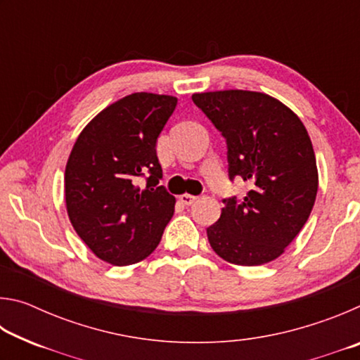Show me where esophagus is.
Listing matches in <instances>:
<instances>
[{
  "label": "esophagus",
  "mask_w": 360,
  "mask_h": 360,
  "mask_svg": "<svg viewBox=\"0 0 360 360\" xmlns=\"http://www.w3.org/2000/svg\"><path fill=\"white\" fill-rule=\"evenodd\" d=\"M197 198L198 197H195V195H191V193H182V195H179V200H181V203H184V205H193L195 202H197Z\"/></svg>",
  "instance_id": "esophagus-1"
}]
</instances>
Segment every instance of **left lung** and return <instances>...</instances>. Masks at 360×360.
I'll return each instance as SVG.
<instances>
[{"label": "left lung", "mask_w": 360, "mask_h": 360, "mask_svg": "<svg viewBox=\"0 0 360 360\" xmlns=\"http://www.w3.org/2000/svg\"><path fill=\"white\" fill-rule=\"evenodd\" d=\"M192 100L227 139L229 176L252 186L241 202L224 200L206 229L214 252L235 265L278 259L303 229L319 178L311 139L298 115L273 96L251 90L193 94Z\"/></svg>", "instance_id": "1"}]
</instances>
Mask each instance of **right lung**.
Here are the masks:
<instances>
[{
	"label": "right lung",
	"mask_w": 360,
	"mask_h": 360,
	"mask_svg": "<svg viewBox=\"0 0 360 360\" xmlns=\"http://www.w3.org/2000/svg\"><path fill=\"white\" fill-rule=\"evenodd\" d=\"M178 98L138 92L103 109L77 136L65 169V200L76 233L96 257L138 264L162 240L176 198L158 186L155 144ZM146 176L139 189L137 178Z\"/></svg>",
	"instance_id": "add662e5"
}]
</instances>
